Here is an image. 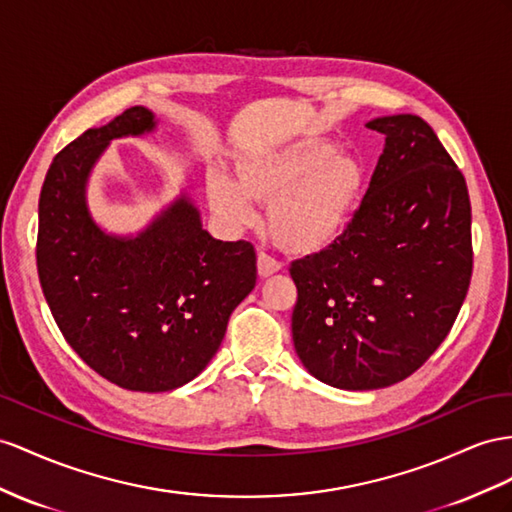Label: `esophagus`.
Masks as SVG:
<instances>
[{
  "label": "esophagus",
  "mask_w": 512,
  "mask_h": 512,
  "mask_svg": "<svg viewBox=\"0 0 512 512\" xmlns=\"http://www.w3.org/2000/svg\"><path fill=\"white\" fill-rule=\"evenodd\" d=\"M281 270V264L279 261H274L270 255L266 253H259L257 257V274L261 279H268V277H274Z\"/></svg>",
  "instance_id": "obj_1"
}]
</instances>
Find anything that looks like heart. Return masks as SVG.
<instances>
[{
	"mask_svg": "<svg viewBox=\"0 0 512 512\" xmlns=\"http://www.w3.org/2000/svg\"><path fill=\"white\" fill-rule=\"evenodd\" d=\"M235 181L209 175L212 212L231 227L253 220L251 203L268 207L266 233L279 251L309 257L329 251L350 231L368 192V166L324 136H300L246 153Z\"/></svg>",
	"mask_w": 512,
	"mask_h": 512,
	"instance_id": "b5f03b06",
	"label": "heart"
}]
</instances>
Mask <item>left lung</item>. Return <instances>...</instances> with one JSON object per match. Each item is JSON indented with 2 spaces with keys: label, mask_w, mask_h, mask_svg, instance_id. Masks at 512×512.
Masks as SVG:
<instances>
[{
  "label": "left lung",
  "mask_w": 512,
  "mask_h": 512,
  "mask_svg": "<svg viewBox=\"0 0 512 512\" xmlns=\"http://www.w3.org/2000/svg\"><path fill=\"white\" fill-rule=\"evenodd\" d=\"M383 155L350 231L292 264V339L318 381L348 391L404 381L450 333L471 279L467 183L415 114L365 123Z\"/></svg>",
  "instance_id": "8db88e82"
}]
</instances>
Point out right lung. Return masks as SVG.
<instances>
[{"label": "right lung", "instance_id": "1", "mask_svg": "<svg viewBox=\"0 0 512 512\" xmlns=\"http://www.w3.org/2000/svg\"><path fill=\"white\" fill-rule=\"evenodd\" d=\"M157 125L134 106L64 147L43 183L36 242L38 279L69 346L110 383L147 393L183 387L207 368L257 281L253 246L212 238L188 192L136 233L95 220L88 181L101 155Z\"/></svg>", "mask_w": 512, "mask_h": 512}]
</instances>
